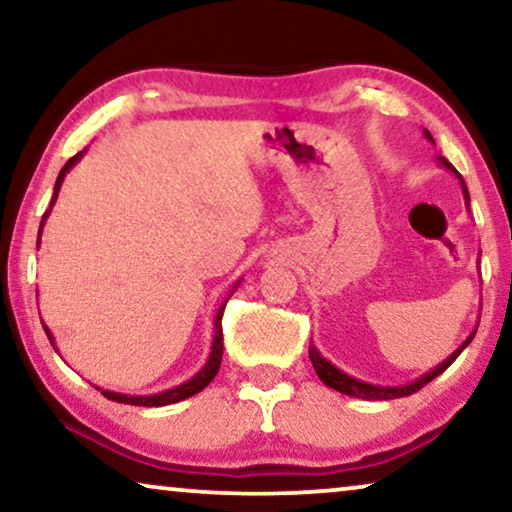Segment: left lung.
I'll list each match as a JSON object with an SVG mask.
<instances>
[{
  "label": "left lung",
  "instance_id": "8db88e82",
  "mask_svg": "<svg viewBox=\"0 0 512 512\" xmlns=\"http://www.w3.org/2000/svg\"><path fill=\"white\" fill-rule=\"evenodd\" d=\"M424 137L429 139V142H433V137H431V132L429 130H424ZM438 160V165L440 167H445L447 172H452L454 177L459 179V184H461V193H464V200H466V209H468V205H471V195H468V188H466V181H464V177H461V174L454 170V167L447 163V160L443 158V156H438L436 158ZM482 254V251H480ZM478 254V256H480ZM478 263H480V258H478ZM475 331H478V326L473 328V333L468 335V338L461 342V345L454 349V352L447 356V359L443 361V363H438L436 368H431L429 373H424V375H419L417 380H412V382H405V384H394V387H389V384H373V382H363V380H359V377H352V375H347L345 370H340L338 366H333L331 361L326 359L324 354L319 352L317 347H314V342L310 340V361H312V366H314V373L319 375V380L326 384V387H331V389H335V391H340V394H347V396H354V398H363V401H391V398H403V396H410V394H415V391H419L424 387V384H429L433 377H438L440 373H445L447 368L452 366L454 363V359H457V356L464 352V349L471 345V340L475 338Z\"/></svg>",
  "mask_w": 512,
  "mask_h": 512
}]
</instances>
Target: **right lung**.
I'll list each match as a JSON object with an SVG mask.
<instances>
[{
	"mask_svg": "<svg viewBox=\"0 0 512 512\" xmlns=\"http://www.w3.org/2000/svg\"><path fill=\"white\" fill-rule=\"evenodd\" d=\"M86 151H88V149H83V151L76 153L74 158H69L67 163H65V167H62V170H60L58 179H55V188H53L51 207L46 209L44 219H41V226H39V240H37V244H41V230H44V223H46V219H48V214H51V209H53V205H55V200H58V193H60L62 181H65L67 172L72 170V167H74L76 163H79V160L83 158V153H86ZM240 284H242V279H237V282L233 284V289H230V293H228V298L233 296L235 289H237V286H240ZM228 298L223 300L221 307H219V312H216V319H214V340H212V352H209L207 361H205V366H202V368L198 370V373H195V375L191 377V380L181 382L179 387H172V389L158 391V394H149V396L118 394V391H109V389H100V387H97V389L102 391V396H107L109 401L125 403V405H142V408H160V405H170V403H179V401H184V398H191V396L198 394V391L205 389L207 384L214 380L216 373H219V366H221V356H223V328H221V317H223V310H226ZM44 331H46V335H48V340H51L53 349H55V352H58V347H55V338H53V333L48 331V326H44ZM58 354H60V352H58Z\"/></svg>",
	"mask_w": 512,
	"mask_h": 512,
	"instance_id": "1",
	"label": "right lung"
}]
</instances>
